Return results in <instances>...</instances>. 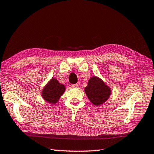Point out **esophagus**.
<instances>
[{
	"label": "esophagus",
	"instance_id": "34e87169",
	"mask_svg": "<svg viewBox=\"0 0 154 154\" xmlns=\"http://www.w3.org/2000/svg\"><path fill=\"white\" fill-rule=\"evenodd\" d=\"M72 88H79V85H77V84H74V85H72Z\"/></svg>",
	"mask_w": 154,
	"mask_h": 154
}]
</instances>
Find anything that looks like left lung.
Here are the masks:
<instances>
[{"mask_svg": "<svg viewBox=\"0 0 154 154\" xmlns=\"http://www.w3.org/2000/svg\"><path fill=\"white\" fill-rule=\"evenodd\" d=\"M89 100L95 106L103 104L111 95V88L98 76L91 77L89 79L88 86L84 89Z\"/></svg>", "mask_w": 154, "mask_h": 154, "instance_id": "obj_1", "label": "left lung"}]
</instances>
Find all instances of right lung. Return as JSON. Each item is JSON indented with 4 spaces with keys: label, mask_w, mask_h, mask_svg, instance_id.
<instances>
[{
    "label": "right lung",
    "mask_w": 154,
    "mask_h": 154,
    "mask_svg": "<svg viewBox=\"0 0 154 154\" xmlns=\"http://www.w3.org/2000/svg\"><path fill=\"white\" fill-rule=\"evenodd\" d=\"M66 88L63 84L60 83L55 78H52L42 90V97L44 101L55 105L65 92Z\"/></svg>",
    "instance_id": "obj_1"
}]
</instances>
